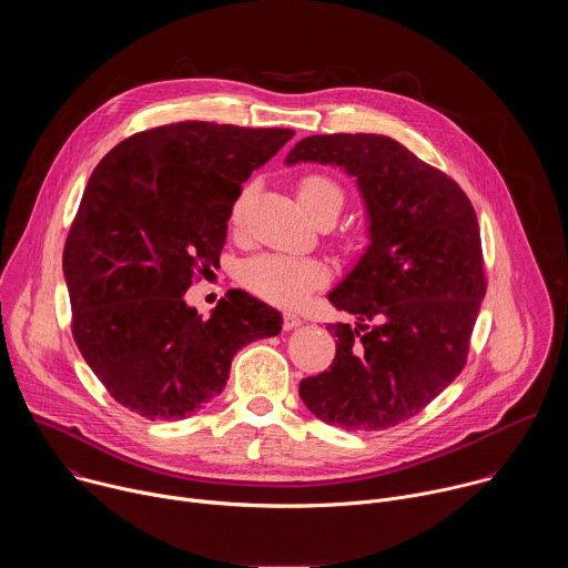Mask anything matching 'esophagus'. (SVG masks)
Masks as SVG:
<instances>
[{
	"label": "esophagus",
	"instance_id": "obj_1",
	"mask_svg": "<svg viewBox=\"0 0 568 568\" xmlns=\"http://www.w3.org/2000/svg\"><path fill=\"white\" fill-rule=\"evenodd\" d=\"M301 323H303V318H301L296 312H292V310H285V312H283V328H285V331L298 328Z\"/></svg>",
	"mask_w": 568,
	"mask_h": 568
}]
</instances>
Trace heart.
I'll use <instances>...</instances> for the list:
<instances>
[{
    "instance_id": "1",
    "label": "heart",
    "mask_w": 568,
    "mask_h": 568,
    "mask_svg": "<svg viewBox=\"0 0 568 568\" xmlns=\"http://www.w3.org/2000/svg\"><path fill=\"white\" fill-rule=\"evenodd\" d=\"M298 200L305 206V211L316 220L321 215H333L344 206V189L339 182L326 173H305L298 184ZM247 191L242 193L233 209H231V222H240L242 209H245ZM240 283L254 294L274 301V303H298L305 298L307 292L318 287L326 281V267H323L314 258H301V256H283V254H258L240 265Z\"/></svg>"
}]
</instances>
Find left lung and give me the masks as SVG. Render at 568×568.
I'll return each mask as SVG.
<instances>
[{
	"label": "left lung",
	"instance_id": "left-lung-1",
	"mask_svg": "<svg viewBox=\"0 0 568 568\" xmlns=\"http://www.w3.org/2000/svg\"><path fill=\"white\" fill-rule=\"evenodd\" d=\"M298 161L357 178L371 222L368 250L328 294L357 323H331L335 359L301 379V399L333 427H395L420 414L467 362L488 287L474 206L452 178L390 136H305L285 164Z\"/></svg>",
	"mask_w": 568,
	"mask_h": 568
}]
</instances>
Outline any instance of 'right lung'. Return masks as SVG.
Here are the masks:
<instances>
[{"instance_id": "add662e5", "label": "right lung", "mask_w": 568, "mask_h": 568, "mask_svg": "<svg viewBox=\"0 0 568 568\" xmlns=\"http://www.w3.org/2000/svg\"><path fill=\"white\" fill-rule=\"evenodd\" d=\"M292 136L182 121L128 136L94 169L62 272L73 342L125 409L193 416L222 393L242 346L281 333L278 310L247 292L231 290L209 318L184 294L220 265L242 184Z\"/></svg>"}]
</instances>
